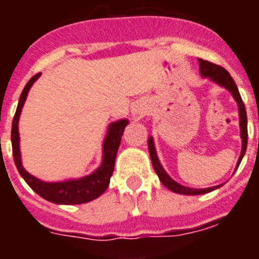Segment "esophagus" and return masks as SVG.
I'll use <instances>...</instances> for the list:
<instances>
[{"label":"esophagus","mask_w":259,"mask_h":259,"mask_svg":"<svg viewBox=\"0 0 259 259\" xmlns=\"http://www.w3.org/2000/svg\"><path fill=\"white\" fill-rule=\"evenodd\" d=\"M134 117L141 118L142 117V111H134Z\"/></svg>","instance_id":"esophagus-1"}]
</instances>
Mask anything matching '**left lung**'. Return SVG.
<instances>
[{"label":"left lung","instance_id":"1","mask_svg":"<svg viewBox=\"0 0 259 259\" xmlns=\"http://www.w3.org/2000/svg\"><path fill=\"white\" fill-rule=\"evenodd\" d=\"M199 66H200V74L204 76V78H209L211 80H213L218 84H221L225 89H227L230 93L233 94L234 99L237 101L238 109H239V126H241V138H242V152L241 156H239V160H238L237 168L241 164L242 158L245 156L246 148H247V115H246V107L245 103L242 101L241 94L238 91V87L234 82V79L230 76V74L223 68V67L218 66V64H213L211 62H207V60H203V59H199ZM148 148H149V154L150 160H152V164H153V168L157 173L158 179L161 181L162 184L165 185L166 188L170 189L172 192L181 193V195H201V193H208L213 189L219 188V185H215V187H209V188L205 189H195V188H188V187H184V185L179 184L176 181L170 179L169 175L164 170L162 165L158 161L157 153H156V149H154V142L153 138L150 137L148 140Z\"/></svg>","mask_w":259,"mask_h":259}]
</instances>
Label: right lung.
<instances>
[{"instance_id":"1","label":"right lung","mask_w":259,"mask_h":259,"mask_svg":"<svg viewBox=\"0 0 259 259\" xmlns=\"http://www.w3.org/2000/svg\"><path fill=\"white\" fill-rule=\"evenodd\" d=\"M40 72L29 79L24 90H22L21 97L18 101L17 110L14 114L13 122H12V150H13L14 164L17 166L18 172L22 179L26 181V184L33 189L34 192L40 195L42 199L48 201L56 203V204H82L97 199L105 192L110 184V177L113 175L115 157H117L118 148L121 144L122 134L125 130L126 125L129 123L127 119L113 122L109 126L107 134H106L105 141H103V160L101 166L94 170L91 175L82 179H75V180L58 181V183H46V181L38 180L37 177L32 176L30 173L24 169L21 164V153H20V137H18V118L21 114V109L26 95L29 93L36 80L40 76Z\"/></svg>"}]
</instances>
